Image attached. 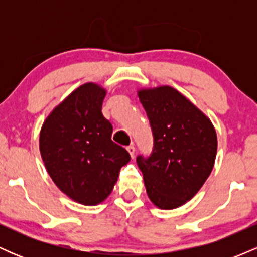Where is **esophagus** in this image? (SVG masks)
Listing matches in <instances>:
<instances>
[{
    "label": "esophagus",
    "instance_id": "esophagus-1",
    "mask_svg": "<svg viewBox=\"0 0 257 257\" xmlns=\"http://www.w3.org/2000/svg\"><path fill=\"white\" fill-rule=\"evenodd\" d=\"M126 150H128V152H129V155H131V157H132V158H134V155H135V147L133 146V145H131V146L126 147Z\"/></svg>",
    "mask_w": 257,
    "mask_h": 257
}]
</instances>
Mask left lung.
<instances>
[{"label": "left lung", "instance_id": "obj_1", "mask_svg": "<svg viewBox=\"0 0 257 257\" xmlns=\"http://www.w3.org/2000/svg\"><path fill=\"white\" fill-rule=\"evenodd\" d=\"M153 133V151L139 156L146 193L157 208L192 199L214 168L217 137L211 120L170 85L138 90Z\"/></svg>", "mask_w": 257, "mask_h": 257}]
</instances>
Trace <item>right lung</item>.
I'll use <instances>...</instances> for the list:
<instances>
[{
  "label": "right lung",
  "mask_w": 257,
  "mask_h": 257,
  "mask_svg": "<svg viewBox=\"0 0 257 257\" xmlns=\"http://www.w3.org/2000/svg\"><path fill=\"white\" fill-rule=\"evenodd\" d=\"M106 89L96 83L76 88L43 122L40 152L61 192L83 205L110 196L131 155L111 140L112 125L102 116Z\"/></svg>",
  "instance_id": "1"
}]
</instances>
